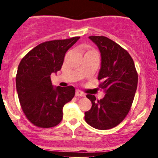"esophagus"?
Returning <instances> with one entry per match:
<instances>
[{"label":"esophagus","instance_id":"obj_1","mask_svg":"<svg viewBox=\"0 0 158 158\" xmlns=\"http://www.w3.org/2000/svg\"><path fill=\"white\" fill-rule=\"evenodd\" d=\"M76 96H77V97H85V94L83 93L81 90H76Z\"/></svg>","mask_w":158,"mask_h":158}]
</instances>
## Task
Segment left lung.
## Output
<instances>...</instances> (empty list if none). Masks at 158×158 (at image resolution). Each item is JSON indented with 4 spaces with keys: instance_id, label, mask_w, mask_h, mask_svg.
Wrapping results in <instances>:
<instances>
[{
    "instance_id": "left-lung-1",
    "label": "left lung",
    "mask_w": 158,
    "mask_h": 158,
    "mask_svg": "<svg viewBox=\"0 0 158 158\" xmlns=\"http://www.w3.org/2000/svg\"><path fill=\"white\" fill-rule=\"evenodd\" d=\"M99 48L101 68L98 79L106 93L100 100L87 94L91 108L85 113V119L90 126L106 130L119 125L129 112L137 90L138 76L133 59L126 50L105 36H89Z\"/></svg>"
}]
</instances>
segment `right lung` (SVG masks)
I'll use <instances>...</instances> for the list:
<instances>
[{
  "label": "right lung",
  "mask_w": 158,
  "mask_h": 158,
  "mask_svg": "<svg viewBox=\"0 0 158 158\" xmlns=\"http://www.w3.org/2000/svg\"><path fill=\"white\" fill-rule=\"evenodd\" d=\"M80 37L41 43L21 59L16 89L21 108L35 126L51 128L63 117L62 109L75 95L73 86L53 87L50 75L61 70L65 53Z\"/></svg>",
  "instance_id": "add662e5"
}]
</instances>
